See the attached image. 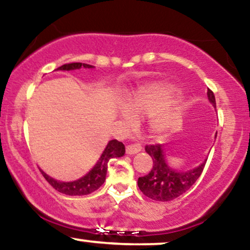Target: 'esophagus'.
<instances>
[{
  "label": "esophagus",
  "mask_w": 250,
  "mask_h": 250,
  "mask_svg": "<svg viewBox=\"0 0 250 250\" xmlns=\"http://www.w3.org/2000/svg\"><path fill=\"white\" fill-rule=\"evenodd\" d=\"M141 145L140 143H134V145H128L125 147V153L131 155V154H137L139 151H141Z\"/></svg>",
  "instance_id": "esophagus-1"
}]
</instances>
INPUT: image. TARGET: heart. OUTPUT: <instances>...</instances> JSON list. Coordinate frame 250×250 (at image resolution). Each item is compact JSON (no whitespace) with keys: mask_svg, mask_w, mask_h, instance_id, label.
<instances>
[{"mask_svg":"<svg viewBox=\"0 0 250 250\" xmlns=\"http://www.w3.org/2000/svg\"><path fill=\"white\" fill-rule=\"evenodd\" d=\"M177 90L166 82L140 85L125 101L121 110L123 121L133 123L135 116H146V127L154 139H162L173 133L181 122L177 107Z\"/></svg>","mask_w":250,"mask_h":250,"instance_id":"obj_1","label":"heart"}]
</instances>
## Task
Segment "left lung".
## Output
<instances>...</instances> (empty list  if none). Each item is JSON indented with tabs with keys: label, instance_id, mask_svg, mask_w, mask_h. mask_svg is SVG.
Listing matches in <instances>:
<instances>
[{
	"label": "left lung",
	"instance_id": "obj_1",
	"mask_svg": "<svg viewBox=\"0 0 250 250\" xmlns=\"http://www.w3.org/2000/svg\"><path fill=\"white\" fill-rule=\"evenodd\" d=\"M208 100L216 108L214 93L208 89ZM146 151L153 159V168L146 176L139 177L137 186L146 196L155 201H170L189 190L202 174L207 159L197 167L188 170H176L166 160L162 146H146Z\"/></svg>",
	"mask_w": 250,
	"mask_h": 250
}]
</instances>
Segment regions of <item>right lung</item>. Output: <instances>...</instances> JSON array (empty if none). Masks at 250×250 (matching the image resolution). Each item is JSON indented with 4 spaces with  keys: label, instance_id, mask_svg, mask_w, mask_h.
<instances>
[{
    "label": "right lung",
    "instance_id": "obj_1",
    "mask_svg": "<svg viewBox=\"0 0 250 250\" xmlns=\"http://www.w3.org/2000/svg\"><path fill=\"white\" fill-rule=\"evenodd\" d=\"M82 67L94 68V65L80 62L68 63V64H63L61 67H59L56 70H75L81 69ZM125 145L122 142H119L117 140H111V141L108 142L107 147L104 148L101 157L95 163V166L84 176L80 177L79 180L70 181V182H63V181L55 180L48 174H45L42 169H40V170H41L44 179L49 182V185L53 186V188H55L57 191L65 195H71V196H75V195L82 196V195L93 193V191L97 190V189L101 187L105 181L109 160L114 159V157H121L125 155Z\"/></svg>",
    "mask_w": 250,
    "mask_h": 250
}]
</instances>
